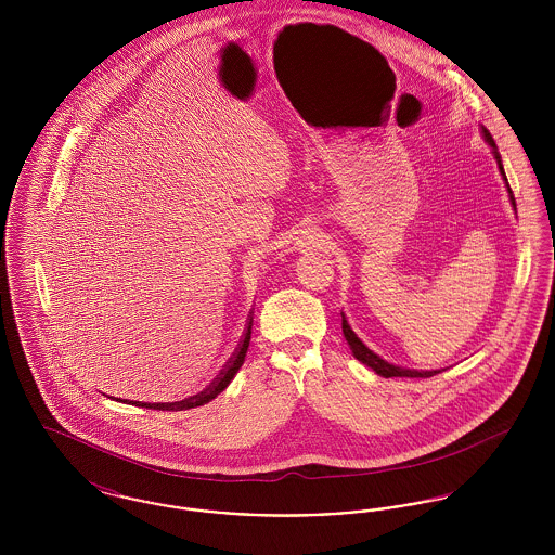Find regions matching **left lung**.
Instances as JSON below:
<instances>
[{
	"mask_svg": "<svg viewBox=\"0 0 555 555\" xmlns=\"http://www.w3.org/2000/svg\"><path fill=\"white\" fill-rule=\"evenodd\" d=\"M482 134H485V139H487V143L493 147V154H495V159H498V166H500L503 179H505V172H503L502 166V156H500V152H498V145H495V141H493L491 132L487 131V129H482ZM505 183H507V179H505ZM507 191H509V199H512V204H514V208H516V202H514V193H512L509 185H507ZM341 326H344L345 339H347V344H349V347H351L353 356H356V358H358L362 364H366L369 369L374 370L376 374H380V376H385V378H391V376H405V378H428V376H435V374H439V372H441V370H410L393 366V364H389L387 360H383L380 356H376L372 349H369L366 345L360 341V337H358V335L351 331V326H349V322H347V318H345L344 312H341Z\"/></svg>",
	"mask_w": 555,
	"mask_h": 555,
	"instance_id": "obj_1",
	"label": "left lung"
}]
</instances>
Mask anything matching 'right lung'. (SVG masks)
I'll return each instance as SVG.
<instances>
[{
  "instance_id": "obj_1",
  "label": "right lung",
  "mask_w": 555,
  "mask_h": 555,
  "mask_svg": "<svg viewBox=\"0 0 555 555\" xmlns=\"http://www.w3.org/2000/svg\"><path fill=\"white\" fill-rule=\"evenodd\" d=\"M251 326H254V312H249L247 326H245V333H243V337H241V341H238L237 349L233 351V356L227 360V364L218 372V376L211 380L210 385H208L202 393L185 397L183 401H175V403H139V401H134V403L141 405V408L172 410V412H175V410H189V408H197V405L208 403L214 397L218 396V393H222V391L229 387V383L233 380V376L237 374V370L243 366V360H245V353H247V347H249V339H251Z\"/></svg>"
}]
</instances>
